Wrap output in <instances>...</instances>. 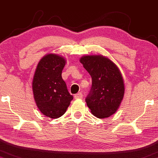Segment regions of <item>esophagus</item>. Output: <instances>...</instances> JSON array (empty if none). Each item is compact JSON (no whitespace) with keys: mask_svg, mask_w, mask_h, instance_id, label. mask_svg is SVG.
<instances>
[{"mask_svg":"<svg viewBox=\"0 0 158 158\" xmlns=\"http://www.w3.org/2000/svg\"><path fill=\"white\" fill-rule=\"evenodd\" d=\"M75 98L76 99H82V94L81 92L77 93V94H75Z\"/></svg>","mask_w":158,"mask_h":158,"instance_id":"1","label":"esophagus"}]
</instances>
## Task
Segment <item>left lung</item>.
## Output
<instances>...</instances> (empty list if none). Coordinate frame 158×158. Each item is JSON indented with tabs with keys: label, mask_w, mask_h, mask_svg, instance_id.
I'll return each mask as SVG.
<instances>
[{
	"label": "left lung",
	"mask_w": 158,
	"mask_h": 158,
	"mask_svg": "<svg viewBox=\"0 0 158 158\" xmlns=\"http://www.w3.org/2000/svg\"><path fill=\"white\" fill-rule=\"evenodd\" d=\"M79 61L92 77V89L85 98L92 114L101 119L115 114L125 92L119 68L102 55L83 56Z\"/></svg>",
	"instance_id": "1"
}]
</instances>
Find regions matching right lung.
I'll return each instance as SVG.
<instances>
[{
    "mask_svg": "<svg viewBox=\"0 0 158 158\" xmlns=\"http://www.w3.org/2000/svg\"><path fill=\"white\" fill-rule=\"evenodd\" d=\"M66 60L61 56L49 54L40 60L32 80L35 101L41 114L57 119L65 114L73 99L62 79Z\"/></svg>",
    "mask_w": 158,
    "mask_h": 158,
    "instance_id": "1",
    "label": "right lung"
}]
</instances>
